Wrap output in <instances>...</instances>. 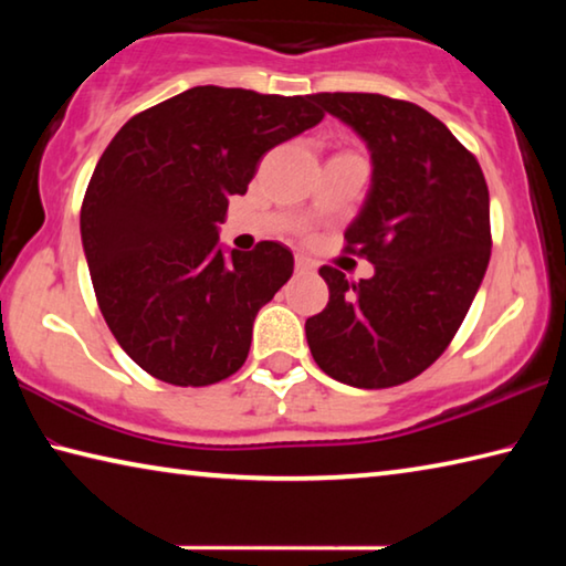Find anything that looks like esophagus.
<instances>
[{
	"instance_id": "1",
	"label": "esophagus",
	"mask_w": 566,
	"mask_h": 566,
	"mask_svg": "<svg viewBox=\"0 0 566 566\" xmlns=\"http://www.w3.org/2000/svg\"><path fill=\"white\" fill-rule=\"evenodd\" d=\"M294 264H296V272H312L314 270V262L310 260V256H304V254H296Z\"/></svg>"
}]
</instances>
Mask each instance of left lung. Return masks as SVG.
<instances>
[{
	"instance_id": "obj_1",
	"label": "left lung",
	"mask_w": 566,
	"mask_h": 566,
	"mask_svg": "<svg viewBox=\"0 0 566 566\" xmlns=\"http://www.w3.org/2000/svg\"><path fill=\"white\" fill-rule=\"evenodd\" d=\"M312 99L371 151V187L344 252L369 260L375 276L349 282L322 266L329 302L306 319V342L342 385H405L442 357L484 280L490 189L472 151L417 104L364 92Z\"/></svg>"
}]
</instances>
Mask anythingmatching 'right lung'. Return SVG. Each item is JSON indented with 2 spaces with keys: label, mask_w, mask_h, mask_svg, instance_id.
<instances>
[{
  "label": "right lung",
  "mask_w": 566,
  "mask_h": 566,
  "mask_svg": "<svg viewBox=\"0 0 566 566\" xmlns=\"http://www.w3.org/2000/svg\"><path fill=\"white\" fill-rule=\"evenodd\" d=\"M322 117L312 94L207 84L114 134L84 191L82 244L102 317L147 375L207 387L242 367L256 312L294 256L280 242L224 256L217 224L266 151Z\"/></svg>",
  "instance_id": "add662e5"
}]
</instances>
